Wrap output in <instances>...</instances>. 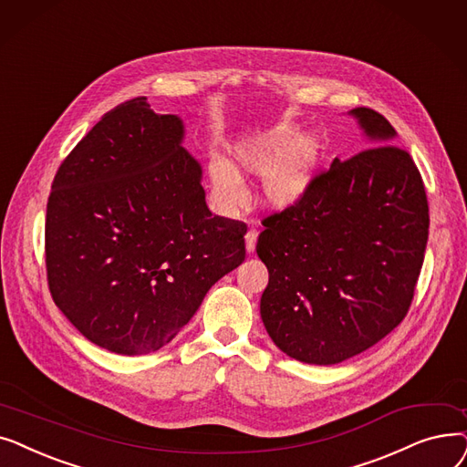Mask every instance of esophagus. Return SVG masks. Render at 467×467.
Returning a JSON list of instances; mask_svg holds the SVG:
<instances>
[{"mask_svg": "<svg viewBox=\"0 0 467 467\" xmlns=\"http://www.w3.org/2000/svg\"><path fill=\"white\" fill-rule=\"evenodd\" d=\"M256 239H258V230H256V228H249V232L245 234V247H247V253H254Z\"/></svg>", "mask_w": 467, "mask_h": 467, "instance_id": "34e87169", "label": "esophagus"}]
</instances>
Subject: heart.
Masks as SVG:
<instances>
[{"label": "heart", "instance_id": "obj_1", "mask_svg": "<svg viewBox=\"0 0 467 467\" xmlns=\"http://www.w3.org/2000/svg\"><path fill=\"white\" fill-rule=\"evenodd\" d=\"M321 151L317 137L304 139L302 129L291 123L275 125L237 142L232 165L222 160L213 163V190L220 202L235 207L245 199L241 176H264V202L277 209L293 207L312 190Z\"/></svg>", "mask_w": 467, "mask_h": 467}]
</instances>
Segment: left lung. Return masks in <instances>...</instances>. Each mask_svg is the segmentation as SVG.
Instances as JSON below:
<instances>
[{"label": "left lung", "instance_id": "obj_1", "mask_svg": "<svg viewBox=\"0 0 467 467\" xmlns=\"http://www.w3.org/2000/svg\"><path fill=\"white\" fill-rule=\"evenodd\" d=\"M368 140L335 160L293 207L262 220L256 253L270 272L260 316L274 344L302 363L337 365L401 323L424 264L430 209L395 129L355 108Z\"/></svg>", "mask_w": 467, "mask_h": 467}]
</instances>
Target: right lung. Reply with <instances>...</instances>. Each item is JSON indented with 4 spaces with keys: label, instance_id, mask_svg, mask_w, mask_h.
<instances>
[{
    "label": "right lung",
    "instance_id": "add662e5",
    "mask_svg": "<svg viewBox=\"0 0 467 467\" xmlns=\"http://www.w3.org/2000/svg\"><path fill=\"white\" fill-rule=\"evenodd\" d=\"M181 118L130 99L58 167L46 265L60 312L93 344L144 355L169 344L209 288L245 260L247 224L213 216Z\"/></svg>",
    "mask_w": 467,
    "mask_h": 467
}]
</instances>
